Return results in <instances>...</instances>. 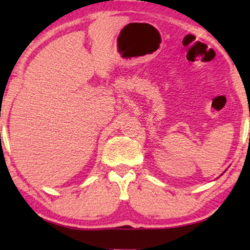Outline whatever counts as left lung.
<instances>
[{"instance_id":"1","label":"left lung","mask_w":250,"mask_h":250,"mask_svg":"<svg viewBox=\"0 0 250 250\" xmlns=\"http://www.w3.org/2000/svg\"><path fill=\"white\" fill-rule=\"evenodd\" d=\"M249 140H250V134H249Z\"/></svg>"}]
</instances>
